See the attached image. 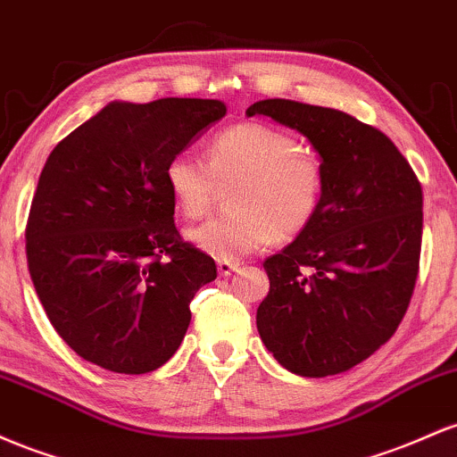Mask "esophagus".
<instances>
[{
	"label": "esophagus",
	"mask_w": 457,
	"mask_h": 457,
	"mask_svg": "<svg viewBox=\"0 0 457 457\" xmlns=\"http://www.w3.org/2000/svg\"><path fill=\"white\" fill-rule=\"evenodd\" d=\"M239 270V263H235V261H227V259H220L218 261V271L220 276H230L233 271Z\"/></svg>",
	"instance_id": "34e87169"
}]
</instances>
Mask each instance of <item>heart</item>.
<instances>
[{
  "instance_id": "b5f03b06",
  "label": "heart",
  "mask_w": 457,
  "mask_h": 457,
  "mask_svg": "<svg viewBox=\"0 0 457 457\" xmlns=\"http://www.w3.org/2000/svg\"><path fill=\"white\" fill-rule=\"evenodd\" d=\"M163 179L189 220L212 209L220 186L236 183L228 194L230 213L187 233L204 253L227 261L304 233L320 213L326 187L320 155L265 122H239L215 133L209 162L179 153L166 163Z\"/></svg>"
}]
</instances>
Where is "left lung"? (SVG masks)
<instances>
[{
  "label": "left lung",
  "instance_id": "left-lung-1",
  "mask_svg": "<svg viewBox=\"0 0 457 457\" xmlns=\"http://www.w3.org/2000/svg\"><path fill=\"white\" fill-rule=\"evenodd\" d=\"M245 114L309 137L326 177L311 227L265 259L259 335L297 376L347 371L380 350L408 311L421 259V183L391 137L345 112L265 99Z\"/></svg>",
  "mask_w": 457,
  "mask_h": 457
}]
</instances>
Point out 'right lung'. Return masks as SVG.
<instances>
[{
	"label": "right lung",
	"instance_id": "obj_1",
	"mask_svg": "<svg viewBox=\"0 0 457 457\" xmlns=\"http://www.w3.org/2000/svg\"><path fill=\"white\" fill-rule=\"evenodd\" d=\"M227 114L215 99L110 104L58 142L40 172L25 253L71 350L114 373L155 371L181 345L215 261L174 227L163 170Z\"/></svg>",
	"mask_w": 457,
	"mask_h": 457
}]
</instances>
